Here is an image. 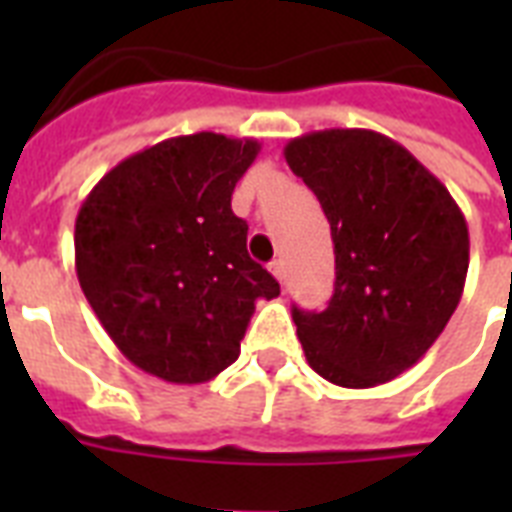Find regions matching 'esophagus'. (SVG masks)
<instances>
[{"label": "esophagus", "instance_id": "obj_1", "mask_svg": "<svg viewBox=\"0 0 512 512\" xmlns=\"http://www.w3.org/2000/svg\"><path fill=\"white\" fill-rule=\"evenodd\" d=\"M271 273H273V276H276V279L281 281V284H284V279H287V271H284V260H281V257H279V260H273V263H271Z\"/></svg>", "mask_w": 512, "mask_h": 512}]
</instances>
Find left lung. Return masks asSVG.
I'll list each match as a JSON object with an SVG mask.
<instances>
[{"label":"left lung","mask_w":512,"mask_h":512,"mask_svg":"<svg viewBox=\"0 0 512 512\" xmlns=\"http://www.w3.org/2000/svg\"><path fill=\"white\" fill-rule=\"evenodd\" d=\"M289 170L316 193L335 241V295L292 308L305 358L340 388H374L420 361L460 303L465 215L404 146L372 130L289 140Z\"/></svg>","instance_id":"1"}]
</instances>
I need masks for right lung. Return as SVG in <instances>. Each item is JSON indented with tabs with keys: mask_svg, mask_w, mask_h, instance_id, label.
I'll return each mask as SVG.
<instances>
[{
	"mask_svg": "<svg viewBox=\"0 0 512 512\" xmlns=\"http://www.w3.org/2000/svg\"><path fill=\"white\" fill-rule=\"evenodd\" d=\"M260 143L196 132L132 154L76 215V276L114 345L143 372L196 385L239 358L279 281L247 252L231 193Z\"/></svg>",
	"mask_w": 512,
	"mask_h": 512,
	"instance_id": "obj_1",
	"label": "right lung"
}]
</instances>
